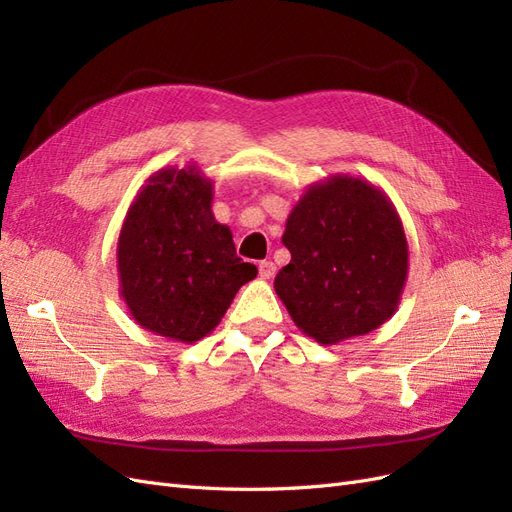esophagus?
<instances>
[{"mask_svg":"<svg viewBox=\"0 0 512 512\" xmlns=\"http://www.w3.org/2000/svg\"><path fill=\"white\" fill-rule=\"evenodd\" d=\"M258 275L262 277V280H271V277L275 275V265L271 260H262L258 262Z\"/></svg>","mask_w":512,"mask_h":512,"instance_id":"34e87169","label":"esophagus"}]
</instances>
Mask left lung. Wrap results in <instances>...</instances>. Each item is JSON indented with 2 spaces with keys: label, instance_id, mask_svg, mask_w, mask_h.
Segmentation results:
<instances>
[{
  "label": "left lung",
  "instance_id": "8db88e82",
  "mask_svg": "<svg viewBox=\"0 0 512 512\" xmlns=\"http://www.w3.org/2000/svg\"><path fill=\"white\" fill-rule=\"evenodd\" d=\"M282 243L290 262L275 292L294 324L322 346L389 320L408 277V241L393 203L374 183L333 175L292 207Z\"/></svg>",
  "mask_w": 512,
  "mask_h": 512
}]
</instances>
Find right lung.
Here are the masks:
<instances>
[{
	"label": "right lung",
	"instance_id": "add662e5",
	"mask_svg": "<svg viewBox=\"0 0 512 512\" xmlns=\"http://www.w3.org/2000/svg\"><path fill=\"white\" fill-rule=\"evenodd\" d=\"M213 181L196 164L153 173L117 241L119 294L143 329L194 344L209 335L237 290L258 275L213 218Z\"/></svg>",
	"mask_w": 512,
	"mask_h": 512
}]
</instances>
